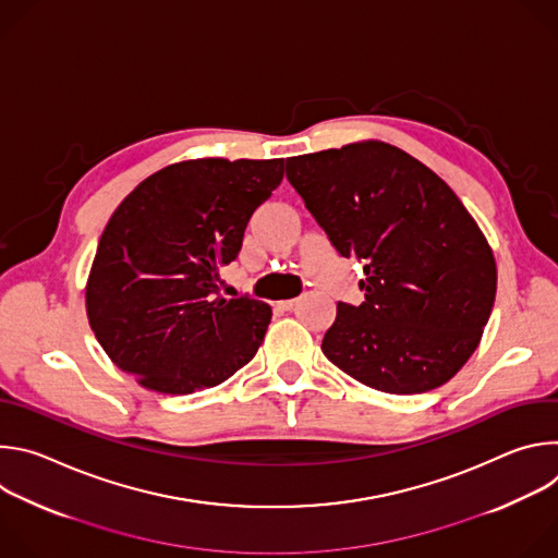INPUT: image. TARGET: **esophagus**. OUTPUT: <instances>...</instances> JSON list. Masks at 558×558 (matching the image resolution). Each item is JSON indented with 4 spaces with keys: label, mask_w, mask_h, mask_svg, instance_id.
Masks as SVG:
<instances>
[{
    "label": "esophagus",
    "mask_w": 558,
    "mask_h": 558,
    "mask_svg": "<svg viewBox=\"0 0 558 558\" xmlns=\"http://www.w3.org/2000/svg\"><path fill=\"white\" fill-rule=\"evenodd\" d=\"M280 304V308H284V311H291L295 304H298V300L293 298V300H282V302H278Z\"/></svg>",
    "instance_id": "34e87169"
}]
</instances>
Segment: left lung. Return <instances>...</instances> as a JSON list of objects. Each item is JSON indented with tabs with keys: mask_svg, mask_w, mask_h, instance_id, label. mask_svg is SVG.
Segmentation results:
<instances>
[{
	"mask_svg": "<svg viewBox=\"0 0 558 558\" xmlns=\"http://www.w3.org/2000/svg\"><path fill=\"white\" fill-rule=\"evenodd\" d=\"M287 179L336 252L364 267V302H338L323 353L381 392L446 384L480 347L497 293L493 250L457 194L381 141L291 156Z\"/></svg>",
	"mask_w": 558,
	"mask_h": 558,
	"instance_id": "obj_1",
	"label": "left lung"
}]
</instances>
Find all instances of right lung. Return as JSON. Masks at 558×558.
<instances>
[{
	"mask_svg": "<svg viewBox=\"0 0 558 558\" xmlns=\"http://www.w3.org/2000/svg\"><path fill=\"white\" fill-rule=\"evenodd\" d=\"M284 177L282 158H196L158 170L114 209L86 287L108 357L149 390L187 395L243 368L271 306L218 295L252 214Z\"/></svg>",
	"mask_w": 558,
	"mask_h": 558,
	"instance_id": "obj_1",
	"label": "right lung"
}]
</instances>
